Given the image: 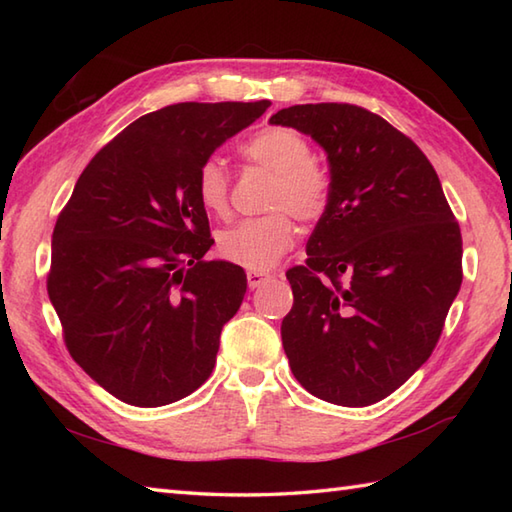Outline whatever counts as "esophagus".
Here are the masks:
<instances>
[{"mask_svg": "<svg viewBox=\"0 0 512 512\" xmlns=\"http://www.w3.org/2000/svg\"><path fill=\"white\" fill-rule=\"evenodd\" d=\"M246 279H248V288H259L264 284V281H268L270 279V275L268 273H259V270H248L246 273Z\"/></svg>", "mask_w": 512, "mask_h": 512, "instance_id": "34e87169", "label": "esophagus"}]
</instances>
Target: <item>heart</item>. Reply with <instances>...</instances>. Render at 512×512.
<instances>
[{
  "label": "heart",
  "instance_id": "obj_1",
  "mask_svg": "<svg viewBox=\"0 0 512 512\" xmlns=\"http://www.w3.org/2000/svg\"><path fill=\"white\" fill-rule=\"evenodd\" d=\"M242 156L275 173L266 206L273 213L250 217L224 228L217 235V250L226 262L246 270H268L295 244L299 222H314L323 215L330 198V178L312 158L306 136L290 127H266L242 145ZM198 198L206 211L224 215L228 211V173L220 158H206L195 178Z\"/></svg>",
  "mask_w": 512,
  "mask_h": 512
}]
</instances>
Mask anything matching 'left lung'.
<instances>
[{"instance_id":"8db88e82","label":"left lung","mask_w":512,"mask_h":512,"mask_svg":"<svg viewBox=\"0 0 512 512\" xmlns=\"http://www.w3.org/2000/svg\"><path fill=\"white\" fill-rule=\"evenodd\" d=\"M270 123L310 136L330 198L306 266L286 277L292 374L343 407L387 398L436 347L462 286V235L427 156L385 118L347 103L292 105Z\"/></svg>"}]
</instances>
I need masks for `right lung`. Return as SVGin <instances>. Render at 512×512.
Wrapping results in <instances>:
<instances>
[{"instance_id":"right-lung-1","label":"right lung","mask_w":512,"mask_h":512,"mask_svg":"<svg viewBox=\"0 0 512 512\" xmlns=\"http://www.w3.org/2000/svg\"><path fill=\"white\" fill-rule=\"evenodd\" d=\"M270 107L178 103L140 116L76 180L52 233L48 295L68 352L134 407L193 394L246 292L244 270L206 262L198 169Z\"/></svg>"}]
</instances>
